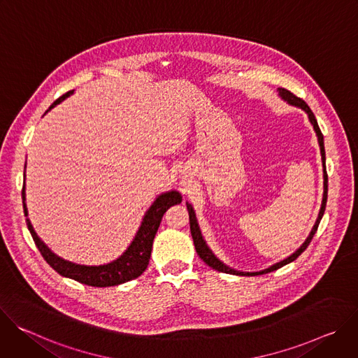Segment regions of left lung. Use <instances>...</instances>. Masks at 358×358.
Listing matches in <instances>:
<instances>
[{
	"label": "left lung",
	"mask_w": 358,
	"mask_h": 358,
	"mask_svg": "<svg viewBox=\"0 0 358 358\" xmlns=\"http://www.w3.org/2000/svg\"><path fill=\"white\" fill-rule=\"evenodd\" d=\"M278 94L282 100H285L287 105L290 106H294V108H299L301 109L306 115H308L309 117V122L310 124L313 126L315 131H316V136H317V141H319V147H320V155H322V164H323V199H322V207H320V211H319V217L309 234V236L306 238V241L300 245V248L297 250H294L290 257H287L286 259L280 261V262H276L273 264L272 266L266 268V269H262V271H258V272H243V271H236L228 265H225L222 261H220L215 253L210 249V246L207 245L206 239H203L202 234H201V229H199V225H198V221H196V217H195V211L192 208L191 203L187 201V210H188V215H189V229H191V235H192V241H194V246H195V250L198 253V257L206 262L208 266H211L213 269L218 271V272H224V273H229V275H236V276H257V275H264V273H269V272H273L290 262H293L294 259L299 258V255H301V252L309 246V243L312 242L317 228H319V224L323 218V214H324V210H326V202H327V173H326V152H324V140H323V134L320 131V127L317 124V120L313 115V112L310 110V108L306 105V101L301 100L300 97L294 96L292 92L283 89V87H278Z\"/></svg>",
	"instance_id": "obj_1"
}]
</instances>
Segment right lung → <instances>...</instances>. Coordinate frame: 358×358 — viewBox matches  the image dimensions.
<instances>
[{"label": "right lung", "instance_id": "obj_1", "mask_svg": "<svg viewBox=\"0 0 358 358\" xmlns=\"http://www.w3.org/2000/svg\"><path fill=\"white\" fill-rule=\"evenodd\" d=\"M73 92L75 90H69L68 93L61 96L58 100H55L54 103L50 105L49 110L55 108L57 105H59L61 101H64L66 97L72 96ZM25 169H27V162H25ZM181 201H182V196L176 189L157 195V198L152 201V203L145 211L141 220V224L133 241L126 248V250L115 261L103 265H80V264H75L61 258L59 255L50 250L48 245H45V242L36 235L28 218H27V227L43 259L61 276H65L76 282H80L83 285H89L94 287L117 286L138 278L145 271L151 257L152 241H155V236L157 234L163 215L170 207L177 206V203H180ZM22 206H24V214L25 217H28V208L25 202V171H24V185H22Z\"/></svg>", "mask_w": 358, "mask_h": 358}]
</instances>
